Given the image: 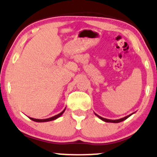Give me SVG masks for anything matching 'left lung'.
I'll use <instances>...</instances> for the list:
<instances>
[{"label": "left lung", "instance_id": "1", "mask_svg": "<svg viewBox=\"0 0 157 157\" xmlns=\"http://www.w3.org/2000/svg\"><path fill=\"white\" fill-rule=\"evenodd\" d=\"M133 114H134V113H132V114H131V115H129L126 116V117H122V118H121V119H117V120H109V119H106V118H104V117H101V116H99L98 115H97V114H95V115H96L97 117H98V118H100L101 120H102L103 121H104V122H106V123H116L122 122V121H125V120H126L127 118H128V117H129L131 115H133Z\"/></svg>", "mask_w": 157, "mask_h": 157}]
</instances>
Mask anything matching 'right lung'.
Segmentation results:
<instances>
[{
  "instance_id": "obj_1",
  "label": "right lung",
  "mask_w": 157,
  "mask_h": 157,
  "mask_svg": "<svg viewBox=\"0 0 157 157\" xmlns=\"http://www.w3.org/2000/svg\"><path fill=\"white\" fill-rule=\"evenodd\" d=\"M66 108L64 109L62 111V112H60L59 114H58V115H55V116H53V117H49V118H47V119H35V118H33V117H29L31 121H35V122H38V123H42V122H48V121H54V120H56L57 118H59V117H60V116L62 115V114L64 113V112L65 111Z\"/></svg>"
}]
</instances>
